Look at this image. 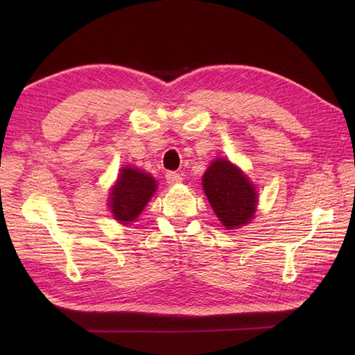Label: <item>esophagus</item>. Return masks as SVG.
<instances>
[{"instance_id":"1","label":"esophagus","mask_w":355,"mask_h":355,"mask_svg":"<svg viewBox=\"0 0 355 355\" xmlns=\"http://www.w3.org/2000/svg\"><path fill=\"white\" fill-rule=\"evenodd\" d=\"M166 180L168 185H176L182 182V176L179 173H176V171H168V173L166 175Z\"/></svg>"}]
</instances>
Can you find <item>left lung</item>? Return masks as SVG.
Here are the masks:
<instances>
[{
  "mask_svg": "<svg viewBox=\"0 0 355 355\" xmlns=\"http://www.w3.org/2000/svg\"><path fill=\"white\" fill-rule=\"evenodd\" d=\"M202 189L227 230L240 228L253 219L257 192L247 175L230 159L213 161L202 175Z\"/></svg>",
  "mask_w": 355,
  "mask_h": 355,
  "instance_id": "8db88e82",
  "label": "left lung"
}]
</instances>
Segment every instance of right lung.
Wrapping results in <instances>:
<instances>
[{
  "label": "right lung",
  "instance_id": "1",
  "mask_svg": "<svg viewBox=\"0 0 355 355\" xmlns=\"http://www.w3.org/2000/svg\"><path fill=\"white\" fill-rule=\"evenodd\" d=\"M157 180L135 167H123L110 194V209L115 220L130 223L137 219L155 194Z\"/></svg>",
  "mask_w": 355,
  "mask_h": 355
}]
</instances>
